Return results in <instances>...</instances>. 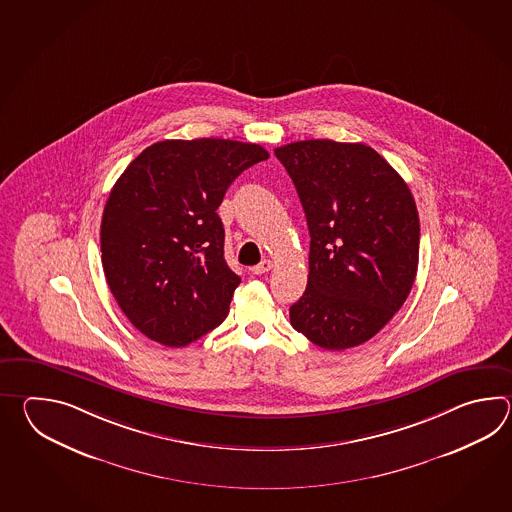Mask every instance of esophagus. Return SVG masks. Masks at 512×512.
<instances>
[{
  "mask_svg": "<svg viewBox=\"0 0 512 512\" xmlns=\"http://www.w3.org/2000/svg\"><path fill=\"white\" fill-rule=\"evenodd\" d=\"M272 269V261L271 260H263L261 263H258L256 267H252V272L256 274V276H261V274H265V272H269Z\"/></svg>",
  "mask_w": 512,
  "mask_h": 512,
  "instance_id": "34e87169",
  "label": "esophagus"
}]
</instances>
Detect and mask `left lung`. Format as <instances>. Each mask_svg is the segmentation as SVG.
<instances>
[{
	"label": "left lung",
	"instance_id": "left-lung-1",
	"mask_svg": "<svg viewBox=\"0 0 512 512\" xmlns=\"http://www.w3.org/2000/svg\"><path fill=\"white\" fill-rule=\"evenodd\" d=\"M304 207L309 278L291 324L329 351L375 337L412 291L419 214L403 177L362 142L298 141L274 150Z\"/></svg>",
	"mask_w": 512,
	"mask_h": 512
}]
</instances>
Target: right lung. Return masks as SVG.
<instances>
[{
    "mask_svg": "<svg viewBox=\"0 0 512 512\" xmlns=\"http://www.w3.org/2000/svg\"><path fill=\"white\" fill-rule=\"evenodd\" d=\"M265 159L251 142L161 141L117 179L100 225L102 267L142 335L183 348L227 318L241 278L225 261L216 210L230 183Z\"/></svg>",
    "mask_w": 512,
    "mask_h": 512,
    "instance_id": "1",
    "label": "right lung"
}]
</instances>
